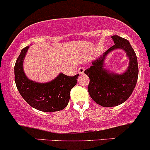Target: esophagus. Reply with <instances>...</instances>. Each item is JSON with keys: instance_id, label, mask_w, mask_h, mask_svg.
<instances>
[{"instance_id": "34e87169", "label": "esophagus", "mask_w": 150, "mask_h": 150, "mask_svg": "<svg viewBox=\"0 0 150 150\" xmlns=\"http://www.w3.org/2000/svg\"><path fill=\"white\" fill-rule=\"evenodd\" d=\"M84 71H85V69H84L83 67H80V68H79L78 73L80 75H82L84 74Z\"/></svg>"}]
</instances>
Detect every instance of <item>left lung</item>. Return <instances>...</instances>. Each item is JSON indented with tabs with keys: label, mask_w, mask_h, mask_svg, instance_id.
Here are the masks:
<instances>
[{
	"label": "left lung",
	"mask_w": 150,
	"mask_h": 150,
	"mask_svg": "<svg viewBox=\"0 0 150 150\" xmlns=\"http://www.w3.org/2000/svg\"><path fill=\"white\" fill-rule=\"evenodd\" d=\"M111 38L115 45L92 62L90 68L84 71L90 79L89 95L96 103L103 107L117 106L126 101L133 91L138 78L137 56L129 41L117 35ZM117 48L124 50L129 58V67L120 75L108 71L104 64L107 55Z\"/></svg>",
	"instance_id": "8db88e82"
}]
</instances>
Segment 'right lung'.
I'll return each instance as SVG.
<instances>
[{"label": "right lung", "mask_w": 150, "mask_h": 150, "mask_svg": "<svg viewBox=\"0 0 150 150\" xmlns=\"http://www.w3.org/2000/svg\"><path fill=\"white\" fill-rule=\"evenodd\" d=\"M29 46L21 50L14 67L15 81L21 96L28 104L43 112L63 110L68 105L70 91L76 84L79 74L74 76L60 73L47 83H38L29 79L23 69V61Z\"/></svg>", "instance_id": "add662e5"}]
</instances>
